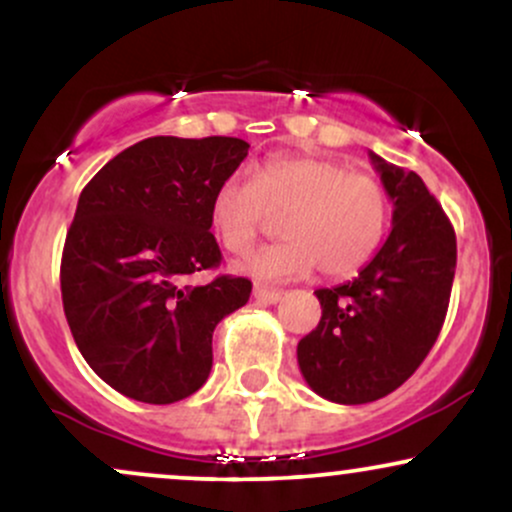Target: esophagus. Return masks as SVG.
<instances>
[{
  "label": "esophagus",
  "mask_w": 512,
  "mask_h": 512,
  "mask_svg": "<svg viewBox=\"0 0 512 512\" xmlns=\"http://www.w3.org/2000/svg\"><path fill=\"white\" fill-rule=\"evenodd\" d=\"M252 296H255L260 303H279L281 301V291L264 289V286H255V289H252Z\"/></svg>",
  "instance_id": "esophagus-1"
}]
</instances>
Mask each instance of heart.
<instances>
[{"label": "heart", "instance_id": "1", "mask_svg": "<svg viewBox=\"0 0 512 512\" xmlns=\"http://www.w3.org/2000/svg\"><path fill=\"white\" fill-rule=\"evenodd\" d=\"M286 214V240L250 250L238 272L264 281L301 279L317 264L325 276H351L366 267L387 231L385 187L378 178L322 156L269 158L255 175L233 173L216 187L209 221L223 248L245 250Z\"/></svg>", "mask_w": 512, "mask_h": 512}]
</instances>
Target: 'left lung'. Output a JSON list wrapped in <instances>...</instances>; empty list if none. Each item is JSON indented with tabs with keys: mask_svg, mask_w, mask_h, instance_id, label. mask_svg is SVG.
<instances>
[{
	"mask_svg": "<svg viewBox=\"0 0 512 512\" xmlns=\"http://www.w3.org/2000/svg\"><path fill=\"white\" fill-rule=\"evenodd\" d=\"M370 161L392 199V231L354 281L317 289V327L298 342L305 383L337 404L395 392L436 344L455 279V228L414 170Z\"/></svg>",
	"mask_w": 512,
	"mask_h": 512,
	"instance_id": "1",
	"label": "left lung"
}]
</instances>
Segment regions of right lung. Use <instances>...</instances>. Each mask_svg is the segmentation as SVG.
Returning <instances> with one entry per match:
<instances>
[{
    "mask_svg": "<svg viewBox=\"0 0 512 512\" xmlns=\"http://www.w3.org/2000/svg\"><path fill=\"white\" fill-rule=\"evenodd\" d=\"M248 149L236 137H149L81 192L62 252L64 315L88 366L125 397L173 404L197 392L216 325L248 303L243 276L187 284L221 264L209 204Z\"/></svg>",
    "mask_w": 512,
    "mask_h": 512,
    "instance_id": "add662e5",
    "label": "right lung"
}]
</instances>
